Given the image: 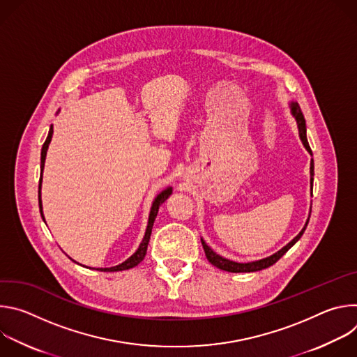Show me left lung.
Masks as SVG:
<instances>
[{
  "label": "left lung",
  "instance_id": "8db88e82",
  "mask_svg": "<svg viewBox=\"0 0 357 357\" xmlns=\"http://www.w3.org/2000/svg\"><path fill=\"white\" fill-rule=\"evenodd\" d=\"M291 113L292 116L295 117L296 120V124H298V130H299V138L303 144V146L307 148V151L310 152V154L312 155V151H311V146L308 144V139H307V126H305V119H303V114L301 112V107L298 103H295V101H292L291 103ZM312 186H314V160L311 161V192H312ZM311 216V215H310ZM308 222L310 219L307 220V223H305L303 229L299 231V234L296 237H294L285 247H282L280 251H277L275 254H273V256L267 257V259H263V260H259V261H252V263H236V261H231V260H227L222 256H219V254H216L203 238H200L202 241V245H203V250H205V254H206V259L209 260L211 264H213L215 267L223 270V271H229V273H254V271H260V270H264V268H268L271 267L273 264H275L284 254L301 238V236L303 234L305 229H307L308 226Z\"/></svg>",
  "mask_w": 357,
  "mask_h": 357
}]
</instances>
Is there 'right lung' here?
I'll list each match as a JSON object with an SVG mask.
<instances>
[{
	"label": "right lung",
	"instance_id": "1",
	"mask_svg": "<svg viewBox=\"0 0 357 357\" xmlns=\"http://www.w3.org/2000/svg\"><path fill=\"white\" fill-rule=\"evenodd\" d=\"M52 134H54V127L50 126L49 128V134L46 137V141L42 145V151H40V178H39V190H38V197H39V211H40V216L43 219V212H42V200H40V185H42V172H43V165H45V158H46V151L49 146L50 139H52ZM172 193V188H167L164 189L155 199L152 202V206H151V212H149V218H148V226L145 230V236L138 247V250L132 254L130 259H127L124 263L116 266V267H110V268H100V271H123V270H130L135 266H138L146 254V247L149 243V237H151V231H152V226H154L155 218L158 215V209L162 205V203L169 197V195Z\"/></svg>",
	"mask_w": 357,
	"mask_h": 357
}]
</instances>
